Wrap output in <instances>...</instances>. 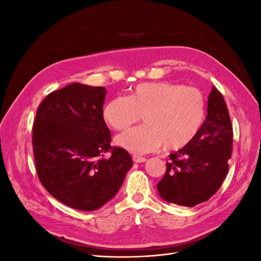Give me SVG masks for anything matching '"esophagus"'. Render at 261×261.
Returning a JSON list of instances; mask_svg holds the SVG:
<instances>
[{
  "label": "esophagus",
  "mask_w": 261,
  "mask_h": 261,
  "mask_svg": "<svg viewBox=\"0 0 261 261\" xmlns=\"http://www.w3.org/2000/svg\"><path fill=\"white\" fill-rule=\"evenodd\" d=\"M133 160H134V162H136V163H143V162H145L147 159H146L145 156L134 154V155H133Z\"/></svg>",
  "instance_id": "34e87169"
}]
</instances>
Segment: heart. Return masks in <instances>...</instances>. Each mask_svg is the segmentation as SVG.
Wrapping results in <instances>:
<instances>
[{
	"mask_svg": "<svg viewBox=\"0 0 261 261\" xmlns=\"http://www.w3.org/2000/svg\"><path fill=\"white\" fill-rule=\"evenodd\" d=\"M206 103L194 87L171 82L143 83L126 97H115L103 109L107 123L123 130L144 116V125L116 137V144L128 151L152 152L163 144L176 150L185 147L199 132L204 120Z\"/></svg>",
	"mask_w": 261,
	"mask_h": 261,
	"instance_id": "heart-1",
	"label": "heart"
}]
</instances>
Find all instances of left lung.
<instances>
[{"instance_id": "left-lung-1", "label": "left lung", "mask_w": 261, "mask_h": 261, "mask_svg": "<svg viewBox=\"0 0 261 261\" xmlns=\"http://www.w3.org/2000/svg\"><path fill=\"white\" fill-rule=\"evenodd\" d=\"M232 144L233 128L225 101L212 86L206 121L191 143L170 154L167 172L156 184L161 198L184 207L210 199L227 174Z\"/></svg>"}]
</instances>
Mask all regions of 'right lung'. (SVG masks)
<instances>
[{
    "label": "right lung",
    "instance_id": "add662e5",
    "mask_svg": "<svg viewBox=\"0 0 261 261\" xmlns=\"http://www.w3.org/2000/svg\"><path fill=\"white\" fill-rule=\"evenodd\" d=\"M105 87L73 83L46 96L37 110L33 147L37 174L55 199L83 211L111 200L132 168L130 154L112 148L103 118ZM112 151V156L104 154Z\"/></svg>",
    "mask_w": 261,
    "mask_h": 261
}]
</instances>
